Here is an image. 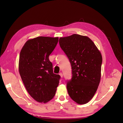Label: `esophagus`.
<instances>
[{"label":"esophagus","instance_id":"esophagus-1","mask_svg":"<svg viewBox=\"0 0 123 123\" xmlns=\"http://www.w3.org/2000/svg\"><path fill=\"white\" fill-rule=\"evenodd\" d=\"M59 75L61 76V77H63V74H62V72L59 73Z\"/></svg>","mask_w":123,"mask_h":123}]
</instances>
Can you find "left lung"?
Returning <instances> with one entry per match:
<instances>
[{
  "mask_svg": "<svg viewBox=\"0 0 123 123\" xmlns=\"http://www.w3.org/2000/svg\"><path fill=\"white\" fill-rule=\"evenodd\" d=\"M59 43L71 66L72 78L67 82L68 94L77 104H86L93 97L100 82L101 53L87 36L74 34L61 37Z\"/></svg>",
  "mask_w": 123,
  "mask_h": 123,
  "instance_id": "obj_1",
  "label": "left lung"
}]
</instances>
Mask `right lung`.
Here are the masks:
<instances>
[{"instance_id":"add662e5","label":"right lung","mask_w":123,"mask_h":123,"mask_svg":"<svg viewBox=\"0 0 123 123\" xmlns=\"http://www.w3.org/2000/svg\"><path fill=\"white\" fill-rule=\"evenodd\" d=\"M58 37L40 36L28 40L20 51L19 71L29 94L36 101L46 103L55 94L61 76L53 73L49 56Z\"/></svg>"}]
</instances>
